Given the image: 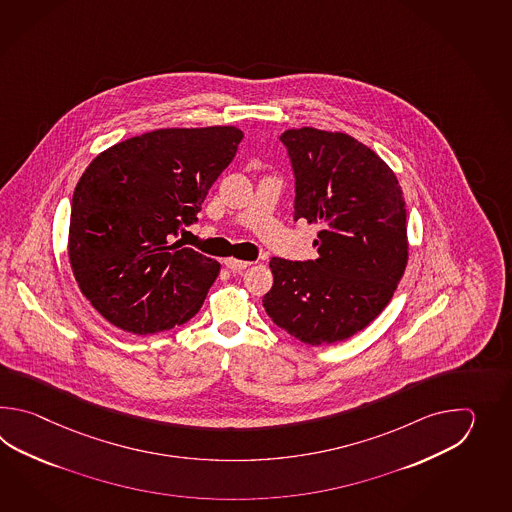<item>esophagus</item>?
<instances>
[{"instance_id":"obj_1","label":"esophagus","mask_w":512,"mask_h":512,"mask_svg":"<svg viewBox=\"0 0 512 512\" xmlns=\"http://www.w3.org/2000/svg\"><path fill=\"white\" fill-rule=\"evenodd\" d=\"M225 265L229 267L230 271H243L251 265V261L236 260V258H227Z\"/></svg>"}]
</instances>
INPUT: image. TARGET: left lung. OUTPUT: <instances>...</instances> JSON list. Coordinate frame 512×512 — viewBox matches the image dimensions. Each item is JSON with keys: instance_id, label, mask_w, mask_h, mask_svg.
<instances>
[{"instance_id": "obj_1", "label": "left lung", "mask_w": 512, "mask_h": 512, "mask_svg": "<svg viewBox=\"0 0 512 512\" xmlns=\"http://www.w3.org/2000/svg\"><path fill=\"white\" fill-rule=\"evenodd\" d=\"M294 219L320 225L318 258H272V322L309 346L353 337L390 304L408 263L406 203L392 168L340 131H283Z\"/></svg>"}]
</instances>
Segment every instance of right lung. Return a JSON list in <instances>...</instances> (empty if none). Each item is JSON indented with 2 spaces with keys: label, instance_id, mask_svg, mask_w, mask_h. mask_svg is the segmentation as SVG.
<instances>
[{
  "label": "right lung",
  "instance_id": "add662e5",
  "mask_svg": "<svg viewBox=\"0 0 512 512\" xmlns=\"http://www.w3.org/2000/svg\"><path fill=\"white\" fill-rule=\"evenodd\" d=\"M241 139L234 126L164 128L119 142L87 166L67 251L80 291L109 324L152 335L201 309L221 265L172 238L197 221Z\"/></svg>",
  "mask_w": 512,
  "mask_h": 512
}]
</instances>
